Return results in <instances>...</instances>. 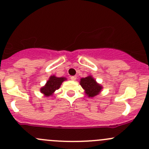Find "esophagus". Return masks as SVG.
Returning <instances> with one entry per match:
<instances>
[{"mask_svg": "<svg viewBox=\"0 0 149 149\" xmlns=\"http://www.w3.org/2000/svg\"><path fill=\"white\" fill-rule=\"evenodd\" d=\"M70 79H72V80H76L77 79V77L76 76H72L71 77H70Z\"/></svg>", "mask_w": 149, "mask_h": 149, "instance_id": "34e87169", "label": "esophagus"}]
</instances>
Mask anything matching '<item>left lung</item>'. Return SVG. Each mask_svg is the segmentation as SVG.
<instances>
[{
    "label": "left lung",
    "instance_id": "obj_1",
    "mask_svg": "<svg viewBox=\"0 0 149 149\" xmlns=\"http://www.w3.org/2000/svg\"><path fill=\"white\" fill-rule=\"evenodd\" d=\"M79 84L85 90V93L88 97H93L100 93L102 90V86L97 83L92 75L81 78Z\"/></svg>",
    "mask_w": 149,
    "mask_h": 149
}]
</instances>
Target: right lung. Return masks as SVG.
Wrapping results in <instances>:
<instances>
[{"label":"right lung","instance_id":"1","mask_svg":"<svg viewBox=\"0 0 149 149\" xmlns=\"http://www.w3.org/2000/svg\"><path fill=\"white\" fill-rule=\"evenodd\" d=\"M67 80V78L64 77H58L55 75H52L47 81L45 85L40 88V92L45 97L52 96L56 90L61 87L62 82Z\"/></svg>","mask_w":149,"mask_h":149}]
</instances>
